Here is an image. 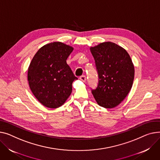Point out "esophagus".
<instances>
[{
  "instance_id": "esophagus-1",
  "label": "esophagus",
  "mask_w": 160,
  "mask_h": 160,
  "mask_svg": "<svg viewBox=\"0 0 160 160\" xmlns=\"http://www.w3.org/2000/svg\"><path fill=\"white\" fill-rule=\"evenodd\" d=\"M80 80H82V82H86V77L85 76V75H82V76H81V77H80Z\"/></svg>"
}]
</instances>
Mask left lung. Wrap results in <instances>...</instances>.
Listing matches in <instances>:
<instances>
[{"instance_id": "8db88e82", "label": "left lung", "mask_w": 160, "mask_h": 160, "mask_svg": "<svg viewBox=\"0 0 160 160\" xmlns=\"http://www.w3.org/2000/svg\"><path fill=\"white\" fill-rule=\"evenodd\" d=\"M98 73V85L92 90L97 103L106 109L118 105L130 92L134 67L130 55L122 47L105 42L90 48Z\"/></svg>"}]
</instances>
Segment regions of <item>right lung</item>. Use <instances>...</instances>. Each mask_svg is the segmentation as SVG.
<instances>
[{
  "instance_id": "add662e5",
  "label": "right lung",
  "mask_w": 160,
  "mask_h": 160,
  "mask_svg": "<svg viewBox=\"0 0 160 160\" xmlns=\"http://www.w3.org/2000/svg\"><path fill=\"white\" fill-rule=\"evenodd\" d=\"M72 46L53 42L40 48L28 70L31 92L44 106L56 109L66 102L72 92V83L78 78L66 62Z\"/></svg>"
}]
</instances>
